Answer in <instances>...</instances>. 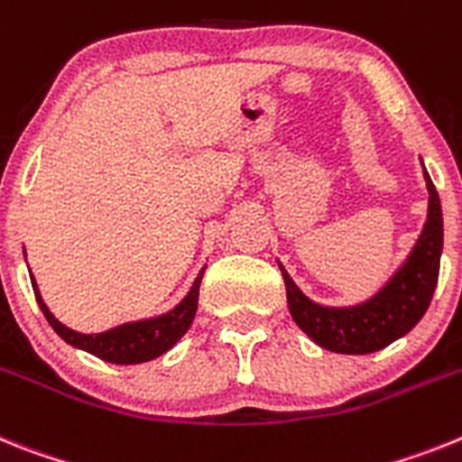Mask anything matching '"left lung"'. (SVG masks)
I'll list each match as a JSON object with an SVG mask.
<instances>
[{
  "label": "left lung",
  "mask_w": 462,
  "mask_h": 462,
  "mask_svg": "<svg viewBox=\"0 0 462 462\" xmlns=\"http://www.w3.org/2000/svg\"><path fill=\"white\" fill-rule=\"evenodd\" d=\"M423 179L428 188V216L420 235L416 236L402 263L363 302L339 304V307L314 302L300 291L286 267L276 260L281 276L286 281L288 309L292 320L320 348L346 353V356L381 351L407 335L428 311L439 276L444 220L439 195L425 167Z\"/></svg>",
  "instance_id": "8db88e82"
}]
</instances>
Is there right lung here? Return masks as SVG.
I'll return each instance as SVG.
<instances>
[{"label": "right lung", "mask_w": 462, "mask_h": 462, "mask_svg": "<svg viewBox=\"0 0 462 462\" xmlns=\"http://www.w3.org/2000/svg\"><path fill=\"white\" fill-rule=\"evenodd\" d=\"M23 254H25V246H23ZM204 270H207V264L198 272V276H195L192 286L188 288V292L181 298V302L174 304L170 311H164V314L158 316H148V319L127 320L123 326H116L106 332H97V335H83V332H76L71 330V328L62 326V323L51 314V309L46 307V302H43L42 292H39L37 286V279H34V276H30V279L32 288H34V298H37L43 316H46V320L51 323V328H53L69 346L92 353V356H97L104 363L139 365L160 358L162 353L174 348L176 342H179V339L188 332V328L192 326V319H195V311H198L199 283H202Z\"/></svg>", "instance_id": "right-lung-1"}]
</instances>
